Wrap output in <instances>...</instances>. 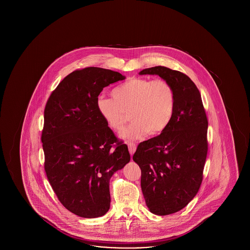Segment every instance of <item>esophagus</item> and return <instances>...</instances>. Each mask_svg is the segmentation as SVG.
<instances>
[{
  "instance_id": "34e87169",
  "label": "esophagus",
  "mask_w": 250,
  "mask_h": 250,
  "mask_svg": "<svg viewBox=\"0 0 250 250\" xmlns=\"http://www.w3.org/2000/svg\"><path fill=\"white\" fill-rule=\"evenodd\" d=\"M136 149H137V145H136L135 143H128V150H129V153H130L131 155H133V154L135 153Z\"/></svg>"
}]
</instances>
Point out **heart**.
<instances>
[{"label":"heart","instance_id":"heart-1","mask_svg":"<svg viewBox=\"0 0 250 250\" xmlns=\"http://www.w3.org/2000/svg\"><path fill=\"white\" fill-rule=\"evenodd\" d=\"M113 98L100 95L96 107L107 126L120 133L130 112V125L122 134L125 141L160 134L168 126L176 105L175 91L165 80L131 78L114 88Z\"/></svg>","mask_w":250,"mask_h":250}]
</instances>
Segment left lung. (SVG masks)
<instances>
[{"label":"left lung","instance_id":"left-lung-1","mask_svg":"<svg viewBox=\"0 0 250 250\" xmlns=\"http://www.w3.org/2000/svg\"><path fill=\"white\" fill-rule=\"evenodd\" d=\"M140 75H158L175 91V111L168 126L140 143L133 155L142 169V190L150 212L173 214L192 201L202 185L208 120L200 91L186 74L155 66Z\"/></svg>","mask_w":250,"mask_h":250}]
</instances>
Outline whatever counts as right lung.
Instances as JSON below:
<instances>
[{
	"label": "right lung",
	"instance_id": "right-lung-1",
	"mask_svg": "<svg viewBox=\"0 0 250 250\" xmlns=\"http://www.w3.org/2000/svg\"><path fill=\"white\" fill-rule=\"evenodd\" d=\"M125 79L119 72L100 67L73 71L45 107L41 136L45 171L60 202L82 217L107 213L109 180L130 161L127 145L117 139L96 107L103 88Z\"/></svg>",
	"mask_w": 250,
	"mask_h": 250
}]
</instances>
